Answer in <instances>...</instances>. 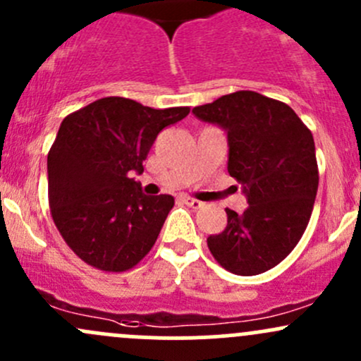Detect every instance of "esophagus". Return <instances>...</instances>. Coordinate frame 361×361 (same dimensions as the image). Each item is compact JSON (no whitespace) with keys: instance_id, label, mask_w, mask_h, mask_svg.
Segmentation results:
<instances>
[{"instance_id":"34e87169","label":"esophagus","mask_w":361,"mask_h":361,"mask_svg":"<svg viewBox=\"0 0 361 361\" xmlns=\"http://www.w3.org/2000/svg\"><path fill=\"white\" fill-rule=\"evenodd\" d=\"M183 200L185 204H187V206H190V207H193V209H200V207L204 206V202H200V200H197V199H193V197H183Z\"/></svg>"}]
</instances>
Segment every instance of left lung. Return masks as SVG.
Returning <instances> with one entry per match:
<instances>
[{
	"label": "left lung",
	"instance_id": "8db88e82",
	"mask_svg": "<svg viewBox=\"0 0 361 361\" xmlns=\"http://www.w3.org/2000/svg\"><path fill=\"white\" fill-rule=\"evenodd\" d=\"M192 112L226 131L228 173L249 204L242 214L225 209L226 228L207 247L235 275L271 270L310 223L318 190L313 135L289 105L256 91H235Z\"/></svg>",
	"mask_w": 361,
	"mask_h": 361
}]
</instances>
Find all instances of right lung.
Wrapping results in <instances>:
<instances>
[{
	"label": "right lung",
	"instance_id": "obj_1",
	"mask_svg": "<svg viewBox=\"0 0 361 361\" xmlns=\"http://www.w3.org/2000/svg\"><path fill=\"white\" fill-rule=\"evenodd\" d=\"M188 107L152 109L105 97L69 114L48 152V202L67 245L102 271L131 270L154 247L171 195H145L133 173Z\"/></svg>",
	"mask_w": 361,
	"mask_h": 361
}]
</instances>
